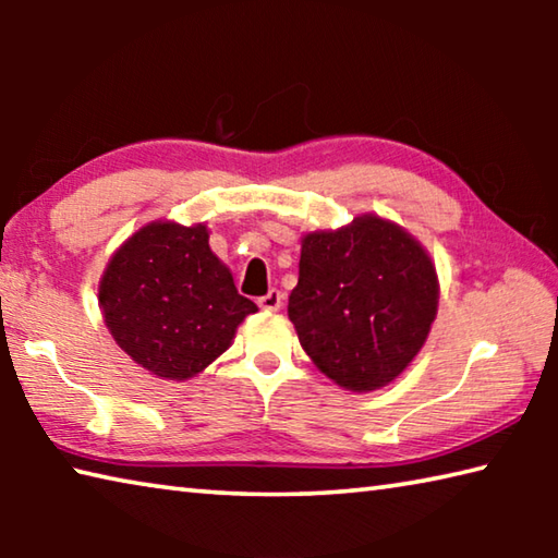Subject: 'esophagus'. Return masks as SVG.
<instances>
[{"instance_id":"esophagus-1","label":"esophagus","mask_w":558,"mask_h":558,"mask_svg":"<svg viewBox=\"0 0 558 558\" xmlns=\"http://www.w3.org/2000/svg\"><path fill=\"white\" fill-rule=\"evenodd\" d=\"M258 305H260L263 310H268V313H276V310L282 307V292L276 290V288L268 290L266 295L258 298Z\"/></svg>"}]
</instances>
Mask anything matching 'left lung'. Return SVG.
Listing matches in <instances>:
<instances>
[{"instance_id":"left-lung-1","label":"left lung","mask_w":558,"mask_h":558,"mask_svg":"<svg viewBox=\"0 0 558 558\" xmlns=\"http://www.w3.org/2000/svg\"><path fill=\"white\" fill-rule=\"evenodd\" d=\"M436 310V268L396 223L362 216L302 239L288 317L317 369L344 389L393 381L421 352Z\"/></svg>"}]
</instances>
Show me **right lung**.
Masks as SVG:
<instances>
[{
	"instance_id": "obj_1",
	"label": "right lung",
	"mask_w": 558,
	"mask_h": 558,
	"mask_svg": "<svg viewBox=\"0 0 558 558\" xmlns=\"http://www.w3.org/2000/svg\"><path fill=\"white\" fill-rule=\"evenodd\" d=\"M98 298L120 349L172 381L204 372L229 349L243 317L258 310L239 295L202 223L140 229L110 258Z\"/></svg>"
}]
</instances>
